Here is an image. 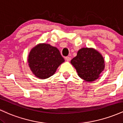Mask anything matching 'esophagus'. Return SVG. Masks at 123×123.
<instances>
[{"mask_svg":"<svg viewBox=\"0 0 123 123\" xmlns=\"http://www.w3.org/2000/svg\"><path fill=\"white\" fill-rule=\"evenodd\" d=\"M65 59L67 61H70V60H71V58H70V57H66Z\"/></svg>","mask_w":123,"mask_h":123,"instance_id":"esophagus-1","label":"esophagus"}]
</instances>
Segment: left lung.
<instances>
[{
    "mask_svg": "<svg viewBox=\"0 0 123 123\" xmlns=\"http://www.w3.org/2000/svg\"><path fill=\"white\" fill-rule=\"evenodd\" d=\"M80 78L87 81H95L105 68L102 55L92 48H82L70 61Z\"/></svg>",
    "mask_w": 123,
    "mask_h": 123,
    "instance_id": "obj_1",
    "label": "left lung"
}]
</instances>
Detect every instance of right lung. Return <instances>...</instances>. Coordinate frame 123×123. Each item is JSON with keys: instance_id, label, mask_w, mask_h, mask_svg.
Masks as SVG:
<instances>
[{"instance_id": "add662e5", "label": "right lung", "mask_w": 123, "mask_h": 123, "mask_svg": "<svg viewBox=\"0 0 123 123\" xmlns=\"http://www.w3.org/2000/svg\"><path fill=\"white\" fill-rule=\"evenodd\" d=\"M28 63L35 76L45 79L53 76L58 66L65 61L57 48L49 44H39L31 50Z\"/></svg>"}]
</instances>
